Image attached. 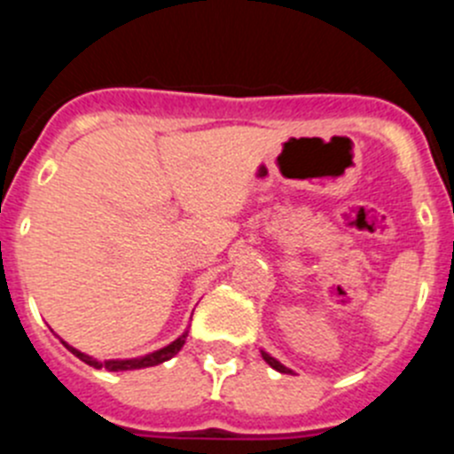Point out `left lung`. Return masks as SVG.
<instances>
[{
  "label": "left lung",
  "mask_w": 454,
  "mask_h": 454,
  "mask_svg": "<svg viewBox=\"0 0 454 454\" xmlns=\"http://www.w3.org/2000/svg\"><path fill=\"white\" fill-rule=\"evenodd\" d=\"M262 356H263V362H266L268 366H270V368H275L277 372H284V375H293L291 368H286V366H284V364L277 362L275 356H270V355H268V352H263V350H262Z\"/></svg>",
  "instance_id": "8db88e82"
}]
</instances>
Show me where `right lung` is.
Here are the masks:
<instances>
[{"label": "right lung", "mask_w": 454, "mask_h": 454, "mask_svg": "<svg viewBox=\"0 0 454 454\" xmlns=\"http://www.w3.org/2000/svg\"><path fill=\"white\" fill-rule=\"evenodd\" d=\"M186 336H188V330L184 332L179 339L172 340L170 346L161 348V350L150 352V355H145V356H136V359H106V362H98V359H92V356H88L86 352H79L77 348L67 346L66 340H63V346H66L72 355L79 356L83 364H88V366H92V368H106V371H136V368L159 366V364L172 359V356L177 355V352L184 348V343H186Z\"/></svg>", "instance_id": "obj_1"}]
</instances>
